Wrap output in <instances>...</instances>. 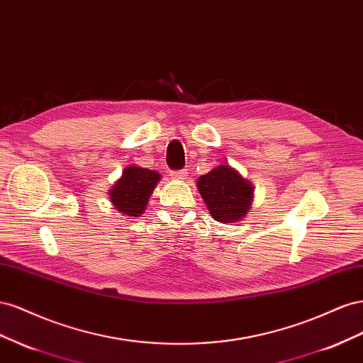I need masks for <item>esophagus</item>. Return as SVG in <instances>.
Returning <instances> with one entry per match:
<instances>
[{
	"instance_id": "esophagus-1",
	"label": "esophagus",
	"mask_w": 363,
	"mask_h": 363,
	"mask_svg": "<svg viewBox=\"0 0 363 363\" xmlns=\"http://www.w3.org/2000/svg\"><path fill=\"white\" fill-rule=\"evenodd\" d=\"M170 178L176 179V181H182L187 178V172L185 170H176V172H170Z\"/></svg>"
}]
</instances>
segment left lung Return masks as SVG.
Segmentation results:
<instances>
[{"mask_svg": "<svg viewBox=\"0 0 363 363\" xmlns=\"http://www.w3.org/2000/svg\"><path fill=\"white\" fill-rule=\"evenodd\" d=\"M198 190L213 219L226 225L246 217L254 201V185L228 164L202 174Z\"/></svg>", "mask_w": 363, "mask_h": 363, "instance_id": "8db88e82", "label": "left lung"}]
</instances>
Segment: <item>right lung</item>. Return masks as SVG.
<instances>
[{
    "mask_svg": "<svg viewBox=\"0 0 363 363\" xmlns=\"http://www.w3.org/2000/svg\"><path fill=\"white\" fill-rule=\"evenodd\" d=\"M160 179L158 172L129 165L109 190L111 203L118 213L130 219L141 217Z\"/></svg>",
    "mask_w": 363,
    "mask_h": 363,
    "instance_id": "add662e5",
    "label": "right lung"
}]
</instances>
